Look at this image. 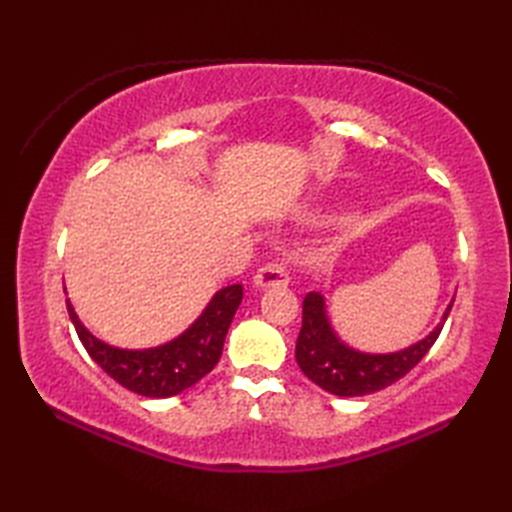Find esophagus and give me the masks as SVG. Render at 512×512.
I'll return each mask as SVG.
<instances>
[{
	"label": "esophagus",
	"instance_id": "esophagus-1",
	"mask_svg": "<svg viewBox=\"0 0 512 512\" xmlns=\"http://www.w3.org/2000/svg\"><path fill=\"white\" fill-rule=\"evenodd\" d=\"M257 288H286L290 284V275L286 266L281 264H266L257 270V275L253 277Z\"/></svg>",
	"mask_w": 512,
	"mask_h": 512
}]
</instances>
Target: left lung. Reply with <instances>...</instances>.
Segmentation results:
<instances>
[{
  "mask_svg": "<svg viewBox=\"0 0 512 512\" xmlns=\"http://www.w3.org/2000/svg\"><path fill=\"white\" fill-rule=\"evenodd\" d=\"M453 301L444 310L440 323L422 341L389 354H367L345 345L325 312V299L308 292L303 299V323L297 339V363L301 372L321 389L334 396H365L396 383L416 367L422 356L438 341Z\"/></svg>",
  "mask_w": 512,
  "mask_h": 512,
  "instance_id": "1",
  "label": "left lung"
}]
</instances>
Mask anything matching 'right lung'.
<instances>
[{
    "label": "right lung",
    "mask_w": 512,
    "mask_h": 512,
    "mask_svg": "<svg viewBox=\"0 0 512 512\" xmlns=\"http://www.w3.org/2000/svg\"><path fill=\"white\" fill-rule=\"evenodd\" d=\"M242 297V284L217 290L187 330L173 341L147 350H123L96 339L76 317L70 301L68 314L85 350L118 385L147 398H169L193 387L220 361L226 332Z\"/></svg>",
    "instance_id": "obj_1"
}]
</instances>
